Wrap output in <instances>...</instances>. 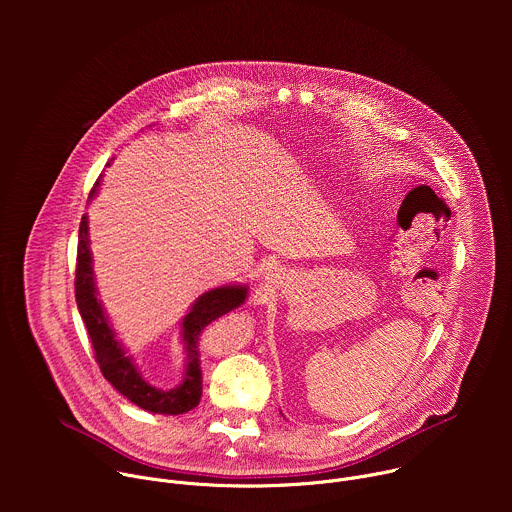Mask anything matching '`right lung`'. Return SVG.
<instances>
[{"label":"right lung","mask_w":512,"mask_h":512,"mask_svg":"<svg viewBox=\"0 0 512 512\" xmlns=\"http://www.w3.org/2000/svg\"><path fill=\"white\" fill-rule=\"evenodd\" d=\"M101 178L89 194V200L97 194ZM75 296L81 318L87 326L95 358L103 377L133 405L164 415H180L194 409L202 397V371H200V336L202 330L216 318L239 308L247 298V285H223L202 294L182 320V342L186 348L184 381L170 391L156 389L141 377L133 360L125 354L121 342L109 326L105 310L97 300V287L93 275V259L89 249V225L83 216L79 227V251H77V277Z\"/></svg>","instance_id":"1"}]
</instances>
